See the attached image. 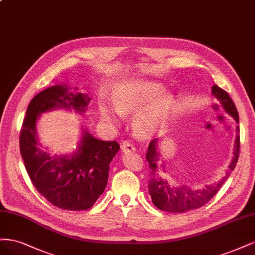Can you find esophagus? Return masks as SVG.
<instances>
[{
    "mask_svg": "<svg viewBox=\"0 0 255 255\" xmlns=\"http://www.w3.org/2000/svg\"><path fill=\"white\" fill-rule=\"evenodd\" d=\"M121 148H122V151L124 152H131V151H135V147L133 144H131L130 142L128 141H124L122 143L121 145Z\"/></svg>",
    "mask_w": 255,
    "mask_h": 255,
    "instance_id": "34e87169",
    "label": "esophagus"
}]
</instances>
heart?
<instances>
[{
  "instance_id": "b5f03b06",
  "label": "heart",
  "mask_w": 255,
  "mask_h": 255,
  "mask_svg": "<svg viewBox=\"0 0 255 255\" xmlns=\"http://www.w3.org/2000/svg\"><path fill=\"white\" fill-rule=\"evenodd\" d=\"M162 90L163 86L154 81H126L113 98L114 106L107 101L100 104L101 116L110 124H117L122 116L139 109L134 118L135 127L146 133L154 132L165 125L174 105V95Z\"/></svg>"
}]
</instances>
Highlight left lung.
<instances>
[{
  "mask_svg": "<svg viewBox=\"0 0 255 255\" xmlns=\"http://www.w3.org/2000/svg\"><path fill=\"white\" fill-rule=\"evenodd\" d=\"M212 95L223 106L225 111L231 116L236 124H240L238 112L233 101L230 98L229 94L220 89L218 86L212 87ZM236 138L234 143V155L231 163L226 171V175L219 181L214 182L204 187H191L188 185H174L167 181L166 178L161 177L159 174V168L165 172L166 166L161 164L158 166L159 152H158V142L159 138H154L148 145V150L146 153V159L148 161L150 168V178L148 182L149 195L151 197L152 203L158 209L170 213H183L190 210L201 208L202 205L208 203L212 197L214 196L228 179L232 170L235 168L236 163L240 155V126H236Z\"/></svg>",
  "mask_w": 255,
  "mask_h": 255,
  "instance_id": "8db88e82",
  "label": "left lung"
}]
</instances>
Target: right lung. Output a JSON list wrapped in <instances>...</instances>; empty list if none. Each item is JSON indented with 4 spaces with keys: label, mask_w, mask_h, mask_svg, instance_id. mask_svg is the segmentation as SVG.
<instances>
[{
    "label": "right lung",
    "mask_w": 255,
    "mask_h": 255,
    "mask_svg": "<svg viewBox=\"0 0 255 255\" xmlns=\"http://www.w3.org/2000/svg\"><path fill=\"white\" fill-rule=\"evenodd\" d=\"M91 97L67 84L56 85L30 101L20 134V151L27 174L37 191L55 207L80 211L91 208L108 182L110 163L120 150L116 141H102L81 126L76 150L53 154L39 141L37 123L42 113L57 109L87 111Z\"/></svg>",
    "instance_id": "right-lung-1"
}]
</instances>
